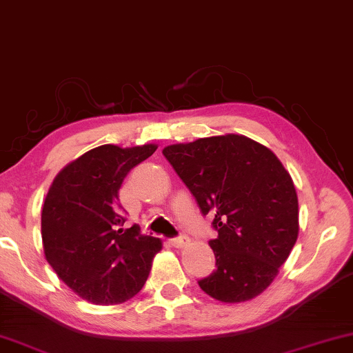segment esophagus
<instances>
[{"instance_id": "obj_1", "label": "esophagus", "mask_w": 353, "mask_h": 353, "mask_svg": "<svg viewBox=\"0 0 353 353\" xmlns=\"http://www.w3.org/2000/svg\"><path fill=\"white\" fill-rule=\"evenodd\" d=\"M188 243H189V239L186 236H181V237H176V239L170 240V245H172V247H175V248H183V247H186Z\"/></svg>"}]
</instances>
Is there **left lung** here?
<instances>
[{"instance_id":"1","label":"left lung","mask_w":353,"mask_h":353,"mask_svg":"<svg viewBox=\"0 0 353 353\" xmlns=\"http://www.w3.org/2000/svg\"><path fill=\"white\" fill-rule=\"evenodd\" d=\"M162 152L218 231L208 242L216 269L199 287L221 303L256 298L298 239V196L290 173L268 146L237 134L178 143Z\"/></svg>"}]
</instances>
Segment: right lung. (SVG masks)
<instances>
[{
  "instance_id": "1",
  "label": "right lung",
  "mask_w": 353,
  "mask_h": 353,
  "mask_svg": "<svg viewBox=\"0 0 353 353\" xmlns=\"http://www.w3.org/2000/svg\"><path fill=\"white\" fill-rule=\"evenodd\" d=\"M157 145H101L70 162L54 178L41 212L44 256L79 298L113 305L134 298L150 275L161 239L124 228L119 188Z\"/></svg>"
}]
</instances>
